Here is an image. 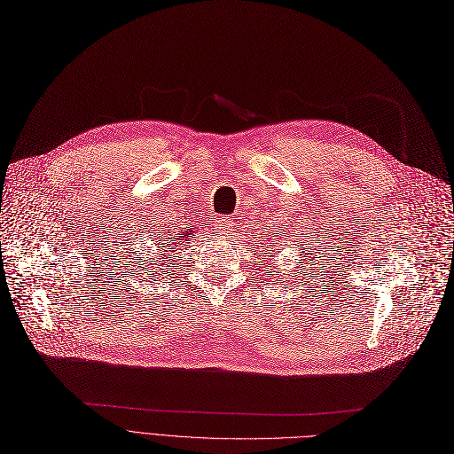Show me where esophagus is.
I'll use <instances>...</instances> for the list:
<instances>
[{"instance_id":"esophagus-1","label":"esophagus","mask_w":454,"mask_h":454,"mask_svg":"<svg viewBox=\"0 0 454 454\" xmlns=\"http://www.w3.org/2000/svg\"><path fill=\"white\" fill-rule=\"evenodd\" d=\"M232 222L231 220H223V218H218L216 220V232L218 234H227V232H231L232 231Z\"/></svg>"}]
</instances>
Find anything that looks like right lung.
I'll list each match as a JSON object with an SVG mask.
<instances>
[{"label": "right lung", "mask_w": 454, "mask_h": 454, "mask_svg": "<svg viewBox=\"0 0 454 454\" xmlns=\"http://www.w3.org/2000/svg\"><path fill=\"white\" fill-rule=\"evenodd\" d=\"M191 236H196L194 231H191V229H181V231H177V232L172 231V234L163 232L161 236H157V244H155V246H157L159 249H163L165 254L172 256V253L177 251V247H181V246L191 242ZM161 237L164 238L163 240L160 239ZM148 262H155V260L150 258ZM161 262L165 263V260H161ZM150 268H155V265H150ZM150 268H148V270H150ZM157 271H159V268H155V270L152 271V275H157ZM163 273H165V271H163Z\"/></svg>", "instance_id": "obj_1"}]
</instances>
